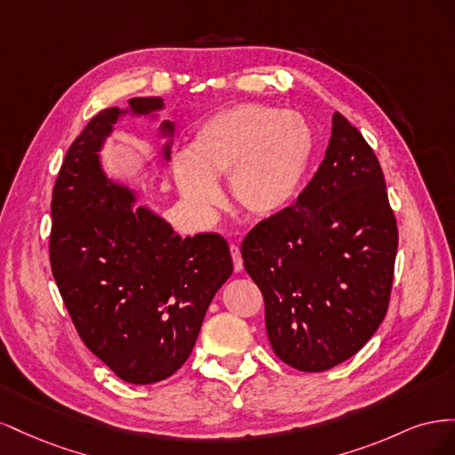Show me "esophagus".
I'll use <instances>...</instances> for the list:
<instances>
[{
	"label": "esophagus",
	"instance_id": "esophagus-1",
	"mask_svg": "<svg viewBox=\"0 0 455 455\" xmlns=\"http://www.w3.org/2000/svg\"><path fill=\"white\" fill-rule=\"evenodd\" d=\"M231 251V258H233V267H235V271H241L243 269V258H241V249L237 244H231L229 246Z\"/></svg>",
	"mask_w": 455,
	"mask_h": 455
}]
</instances>
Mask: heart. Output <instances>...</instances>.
Masks as SVG:
<instances>
[{"instance_id": "1", "label": "heart", "mask_w": 455, "mask_h": 455, "mask_svg": "<svg viewBox=\"0 0 455 455\" xmlns=\"http://www.w3.org/2000/svg\"><path fill=\"white\" fill-rule=\"evenodd\" d=\"M315 149L307 119L291 109L244 102L220 109L197 127L189 151L174 159L176 184L201 212L222 201L218 178L252 216H275L299 194Z\"/></svg>"}]
</instances>
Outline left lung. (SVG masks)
Segmentation results:
<instances>
[{
	"instance_id": "8db88e82",
	"label": "left lung",
	"mask_w": 455,
	"mask_h": 455,
	"mask_svg": "<svg viewBox=\"0 0 455 455\" xmlns=\"http://www.w3.org/2000/svg\"><path fill=\"white\" fill-rule=\"evenodd\" d=\"M396 246L379 161L336 112L311 182L241 244L275 355L296 370L324 371L359 351L387 313Z\"/></svg>"
}]
</instances>
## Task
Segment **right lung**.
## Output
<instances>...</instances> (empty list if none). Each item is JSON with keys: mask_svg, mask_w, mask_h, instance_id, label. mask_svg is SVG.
<instances>
[{"mask_svg": "<svg viewBox=\"0 0 455 455\" xmlns=\"http://www.w3.org/2000/svg\"><path fill=\"white\" fill-rule=\"evenodd\" d=\"M161 108L159 96L129 100L136 116ZM129 109H102L68 149L52 189L49 258L79 338L121 379L146 385L188 361L233 261L222 235L182 239L146 206L134 209L129 188L108 180L99 151ZM161 131L172 134L174 125L163 121Z\"/></svg>", "mask_w": 455, "mask_h": 455, "instance_id": "1", "label": "right lung"}]
</instances>
